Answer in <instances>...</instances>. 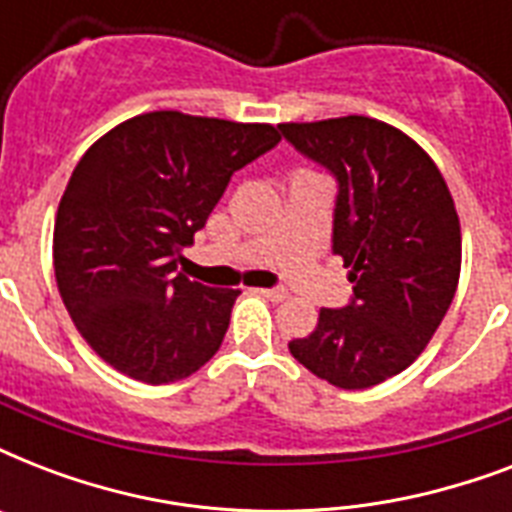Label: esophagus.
<instances>
[{"instance_id": "esophagus-1", "label": "esophagus", "mask_w": 512, "mask_h": 512, "mask_svg": "<svg viewBox=\"0 0 512 512\" xmlns=\"http://www.w3.org/2000/svg\"><path fill=\"white\" fill-rule=\"evenodd\" d=\"M257 295L268 297V300H273V303H281V300H287L289 292L284 287H271V289H257Z\"/></svg>"}]
</instances>
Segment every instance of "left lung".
<instances>
[{"instance_id": "obj_1", "label": "left lung", "mask_w": 512, "mask_h": 512, "mask_svg": "<svg viewBox=\"0 0 512 512\" xmlns=\"http://www.w3.org/2000/svg\"><path fill=\"white\" fill-rule=\"evenodd\" d=\"M279 130L337 180L332 252L353 284L350 303L321 308L289 353L335 388H372L420 356L452 305L462 263L452 193L409 135L369 116Z\"/></svg>"}]
</instances>
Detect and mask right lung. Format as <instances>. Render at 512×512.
<instances>
[{"instance_id": "add662e5", "label": "right lung", "mask_w": 512, "mask_h": 512, "mask_svg": "<svg viewBox=\"0 0 512 512\" xmlns=\"http://www.w3.org/2000/svg\"><path fill=\"white\" fill-rule=\"evenodd\" d=\"M271 124L151 111L79 159L55 217L52 263L76 329L106 364L148 385L215 356L239 289L175 273L233 172L279 143Z\"/></svg>"}]
</instances>
